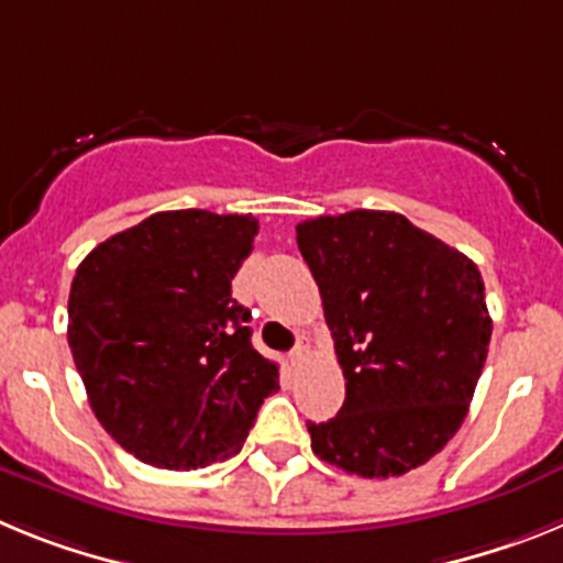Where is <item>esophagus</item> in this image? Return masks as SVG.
I'll return each instance as SVG.
<instances>
[{
	"mask_svg": "<svg viewBox=\"0 0 563 563\" xmlns=\"http://www.w3.org/2000/svg\"><path fill=\"white\" fill-rule=\"evenodd\" d=\"M305 346H296V350L290 352V355H287V363H290V369H298V366H301V361H305Z\"/></svg>",
	"mask_w": 563,
	"mask_h": 563,
	"instance_id": "obj_1",
	"label": "esophagus"
}]
</instances>
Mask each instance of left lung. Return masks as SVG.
Here are the masks:
<instances>
[{"label": "left lung", "mask_w": 563, "mask_h": 563, "mask_svg": "<svg viewBox=\"0 0 563 563\" xmlns=\"http://www.w3.org/2000/svg\"><path fill=\"white\" fill-rule=\"evenodd\" d=\"M321 290L346 397L307 422L318 460L389 479L456 434L490 343L479 267L395 211H350L296 225Z\"/></svg>", "instance_id": "1"}]
</instances>
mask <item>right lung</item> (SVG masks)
<instances>
[{
    "label": "right lung",
    "instance_id": "obj_1",
    "mask_svg": "<svg viewBox=\"0 0 563 563\" xmlns=\"http://www.w3.org/2000/svg\"><path fill=\"white\" fill-rule=\"evenodd\" d=\"M258 222L200 208L152 213L78 265L67 341L89 406L141 462L194 471L242 449L278 366L258 355L231 278Z\"/></svg>",
    "mask_w": 563,
    "mask_h": 563
}]
</instances>
